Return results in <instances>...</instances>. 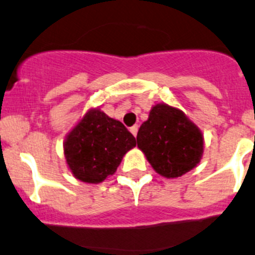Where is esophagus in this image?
Wrapping results in <instances>:
<instances>
[{
  "mask_svg": "<svg viewBox=\"0 0 255 255\" xmlns=\"http://www.w3.org/2000/svg\"><path fill=\"white\" fill-rule=\"evenodd\" d=\"M129 130L133 135L136 136V133H138V126H133V127H130Z\"/></svg>",
  "mask_w": 255,
  "mask_h": 255,
  "instance_id": "esophagus-1",
  "label": "esophagus"
}]
</instances>
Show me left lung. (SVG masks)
Listing matches in <instances>:
<instances>
[{"label":"left lung","instance_id":"obj_1","mask_svg":"<svg viewBox=\"0 0 255 255\" xmlns=\"http://www.w3.org/2000/svg\"><path fill=\"white\" fill-rule=\"evenodd\" d=\"M138 148L165 178H177L197 167L204 152L202 130L183 111L167 104L151 107L136 134Z\"/></svg>","mask_w":255,"mask_h":255}]
</instances>
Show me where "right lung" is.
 Here are the masks:
<instances>
[{"label": "right lung", "instance_id": "right-lung-1", "mask_svg": "<svg viewBox=\"0 0 255 255\" xmlns=\"http://www.w3.org/2000/svg\"><path fill=\"white\" fill-rule=\"evenodd\" d=\"M135 145V138L120 121L96 107L88 110L66 135L63 151L72 175L96 184L114 175L123 156Z\"/></svg>", "mask_w": 255, "mask_h": 255}]
</instances>
